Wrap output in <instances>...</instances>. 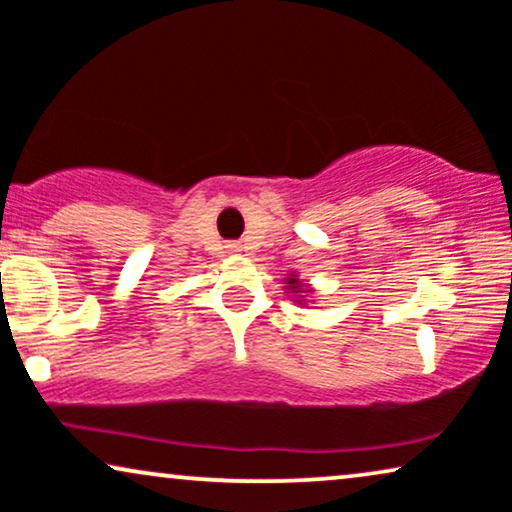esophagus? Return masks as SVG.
Returning <instances> with one entry per match:
<instances>
[{
  "label": "esophagus",
  "instance_id": "obj_1",
  "mask_svg": "<svg viewBox=\"0 0 512 512\" xmlns=\"http://www.w3.org/2000/svg\"><path fill=\"white\" fill-rule=\"evenodd\" d=\"M229 248H231V252H238V245H236V243H231Z\"/></svg>",
  "mask_w": 512,
  "mask_h": 512
}]
</instances>
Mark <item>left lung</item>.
<instances>
[{
	"instance_id": "left-lung-1",
	"label": "left lung",
	"mask_w": 512,
	"mask_h": 512,
	"mask_svg": "<svg viewBox=\"0 0 512 512\" xmlns=\"http://www.w3.org/2000/svg\"><path fill=\"white\" fill-rule=\"evenodd\" d=\"M285 283H288V285H285V290H290V292H295V295H299V297L295 299V302L304 304V299H302V292H309V290L304 288L302 281H299V278H297L295 274H290L288 278H285Z\"/></svg>"
}]
</instances>
